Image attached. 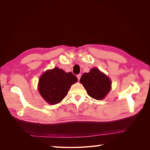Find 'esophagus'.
I'll return each mask as SVG.
<instances>
[{
    "mask_svg": "<svg viewBox=\"0 0 150 150\" xmlns=\"http://www.w3.org/2000/svg\"><path fill=\"white\" fill-rule=\"evenodd\" d=\"M81 74H78L77 75V78H78V79L79 81V79H80V78H81Z\"/></svg>",
    "mask_w": 150,
    "mask_h": 150,
    "instance_id": "obj_1",
    "label": "esophagus"
}]
</instances>
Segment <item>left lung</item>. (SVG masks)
<instances>
[{"label": "left lung", "instance_id": "obj_1", "mask_svg": "<svg viewBox=\"0 0 150 150\" xmlns=\"http://www.w3.org/2000/svg\"><path fill=\"white\" fill-rule=\"evenodd\" d=\"M80 82L89 96L97 100L104 98L111 90V81L97 68H93L88 73H84Z\"/></svg>", "mask_w": 150, "mask_h": 150}]
</instances>
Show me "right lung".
<instances>
[{"instance_id": "right-lung-1", "label": "right lung", "mask_w": 150, "mask_h": 150, "mask_svg": "<svg viewBox=\"0 0 150 150\" xmlns=\"http://www.w3.org/2000/svg\"><path fill=\"white\" fill-rule=\"evenodd\" d=\"M77 81L78 78L72 72H66L55 67L47 71L40 77L39 91L46 101L56 104L66 96L71 86Z\"/></svg>"}]
</instances>
